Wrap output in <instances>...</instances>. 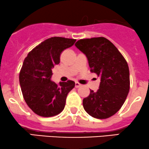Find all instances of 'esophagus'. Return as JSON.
Here are the masks:
<instances>
[{
    "label": "esophagus",
    "instance_id": "esophagus-1",
    "mask_svg": "<svg viewBox=\"0 0 149 149\" xmlns=\"http://www.w3.org/2000/svg\"><path fill=\"white\" fill-rule=\"evenodd\" d=\"M81 86V84H79V82H77V81H76V82L75 83V87L76 88H79Z\"/></svg>",
    "mask_w": 149,
    "mask_h": 149
}]
</instances>
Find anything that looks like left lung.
Instances as JSON below:
<instances>
[{
  "mask_svg": "<svg viewBox=\"0 0 149 149\" xmlns=\"http://www.w3.org/2000/svg\"><path fill=\"white\" fill-rule=\"evenodd\" d=\"M75 46L86 56L91 73L101 78L99 88L83 100V106L92 117L105 119L116 113L130 89L129 68L117 48L104 37L79 40Z\"/></svg>",
  "mask_w": 149,
  "mask_h": 149,
  "instance_id": "obj_1",
  "label": "left lung"
}]
</instances>
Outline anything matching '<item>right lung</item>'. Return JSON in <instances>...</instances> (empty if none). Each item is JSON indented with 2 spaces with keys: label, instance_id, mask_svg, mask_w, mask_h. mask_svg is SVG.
<instances>
[{
  "label": "right lung",
  "instance_id": "1",
  "mask_svg": "<svg viewBox=\"0 0 149 149\" xmlns=\"http://www.w3.org/2000/svg\"><path fill=\"white\" fill-rule=\"evenodd\" d=\"M76 39L52 37L38 45L24 59L19 81L23 98L36 114L43 117L58 115L64 109L68 93L75 86L68 80L59 85L51 81L52 68L60 63V56Z\"/></svg>",
  "mask_w": 149,
  "mask_h": 149
}]
</instances>
